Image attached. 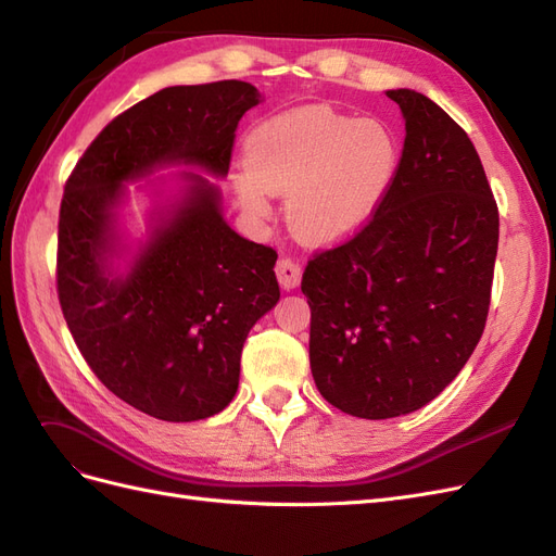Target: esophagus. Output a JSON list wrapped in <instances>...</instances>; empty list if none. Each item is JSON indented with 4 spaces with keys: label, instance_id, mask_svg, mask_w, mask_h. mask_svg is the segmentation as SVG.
<instances>
[{
    "label": "esophagus",
    "instance_id": "esophagus-1",
    "mask_svg": "<svg viewBox=\"0 0 556 556\" xmlns=\"http://www.w3.org/2000/svg\"><path fill=\"white\" fill-rule=\"evenodd\" d=\"M276 276L285 290H294L301 282V266L292 257H280L276 262Z\"/></svg>",
    "mask_w": 556,
    "mask_h": 556
}]
</instances>
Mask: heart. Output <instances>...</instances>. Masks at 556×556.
Here are the masks:
<instances>
[{
	"instance_id": "heart-1",
	"label": "heart",
	"mask_w": 556,
	"mask_h": 556,
	"mask_svg": "<svg viewBox=\"0 0 556 556\" xmlns=\"http://www.w3.org/2000/svg\"><path fill=\"white\" fill-rule=\"evenodd\" d=\"M239 197L264 217L271 192H287L290 229L331 243L362 227L382 204L399 169L394 131L378 117H352L327 104L266 117L250 131Z\"/></svg>"
}]
</instances>
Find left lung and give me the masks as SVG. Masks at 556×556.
<instances>
[{
  "mask_svg": "<svg viewBox=\"0 0 556 556\" xmlns=\"http://www.w3.org/2000/svg\"><path fill=\"white\" fill-rule=\"evenodd\" d=\"M387 97L406 117L392 188L301 278L317 390L364 419L413 413L457 378L484 331L498 248V206L468 134L425 94Z\"/></svg>",
  "mask_w": 556,
  "mask_h": 556,
  "instance_id": "left-lung-1",
  "label": "left lung"
}]
</instances>
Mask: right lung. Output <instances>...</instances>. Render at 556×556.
<instances>
[{
  "label": "right lung",
  "mask_w": 556,
  "mask_h": 556,
  "mask_svg": "<svg viewBox=\"0 0 556 556\" xmlns=\"http://www.w3.org/2000/svg\"><path fill=\"white\" fill-rule=\"evenodd\" d=\"M257 104L245 80L164 88L113 117L64 185L55 276L66 327L109 392L164 422L206 419L237 394L245 336L280 299L278 252L239 237L213 185L190 176L178 211L113 278L111 208L125 180L166 162L227 176L239 121Z\"/></svg>",
  "instance_id": "add662e5"
}]
</instances>
